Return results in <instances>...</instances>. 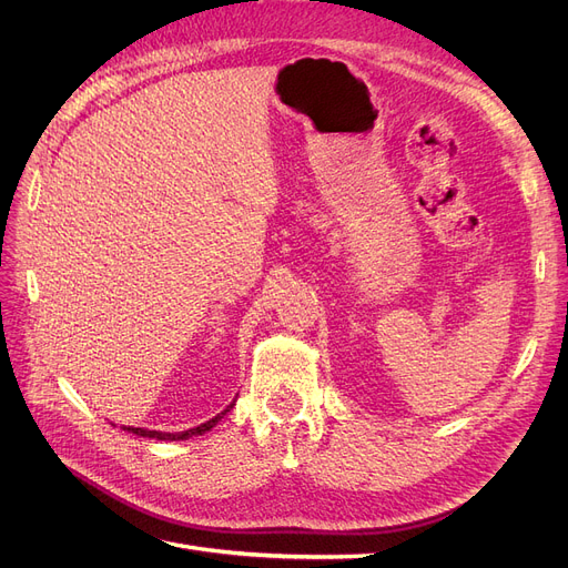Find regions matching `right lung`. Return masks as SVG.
Instances as JSON below:
<instances>
[{"label": "right lung", "instance_id": "add662e5", "mask_svg": "<svg viewBox=\"0 0 568 568\" xmlns=\"http://www.w3.org/2000/svg\"><path fill=\"white\" fill-rule=\"evenodd\" d=\"M232 407V405H230ZM230 407L227 409H223L219 416H214V419H209V422H204V424H200V426H195V428H191V430H184V433H161V430H144V428H126L129 433H135V435H140V437H152V439H189V437H193V435H202V433H206V430H212L223 416H225V412H230Z\"/></svg>", "mask_w": 568, "mask_h": 568}]
</instances>
